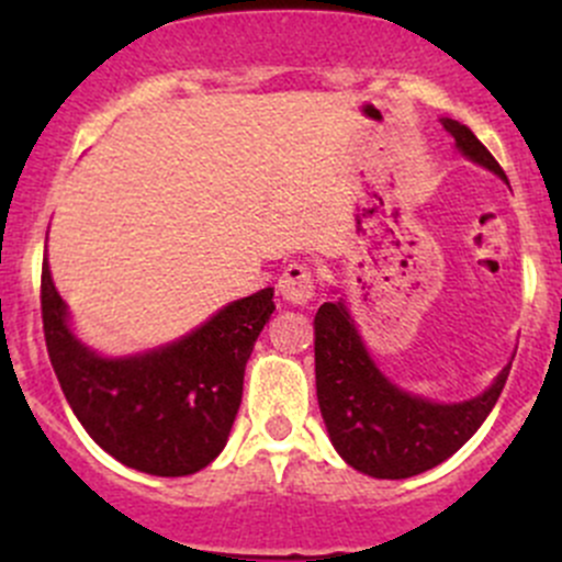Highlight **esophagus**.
<instances>
[{"mask_svg":"<svg viewBox=\"0 0 562 562\" xmlns=\"http://www.w3.org/2000/svg\"><path fill=\"white\" fill-rule=\"evenodd\" d=\"M277 288H280L282 299L304 307V304H310L315 299L317 277L307 263H288L285 271H282L280 282H277Z\"/></svg>","mask_w":562,"mask_h":562,"instance_id":"34e87169","label":"esophagus"}]
</instances>
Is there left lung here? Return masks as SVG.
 <instances>
[{"mask_svg":"<svg viewBox=\"0 0 562 562\" xmlns=\"http://www.w3.org/2000/svg\"><path fill=\"white\" fill-rule=\"evenodd\" d=\"M459 151L506 179L501 162L454 119H440ZM315 386L328 438L339 457L372 479H411L462 449L484 424L512 364L481 396L438 405L400 391L378 372L342 302L315 313Z\"/></svg>","mask_w":562,"mask_h":562,"instance_id":"8db88e82","label":"left lung"}]
</instances>
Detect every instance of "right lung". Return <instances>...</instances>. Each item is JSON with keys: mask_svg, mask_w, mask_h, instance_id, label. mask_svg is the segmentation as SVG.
I'll list each match as a JSON object with an SVG mask.
<instances>
[{"mask_svg": "<svg viewBox=\"0 0 562 562\" xmlns=\"http://www.w3.org/2000/svg\"><path fill=\"white\" fill-rule=\"evenodd\" d=\"M271 296L274 288L239 299L155 353L100 359L67 328L48 260L40 277L45 348L72 413L100 449L151 475L198 473L225 449Z\"/></svg>", "mask_w": 562, "mask_h": 562, "instance_id": "obj_1", "label": "right lung"}]
</instances>
